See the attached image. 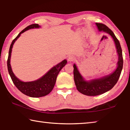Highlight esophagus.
Listing matches in <instances>:
<instances>
[{
	"label": "esophagus",
	"instance_id": "34e87169",
	"mask_svg": "<svg viewBox=\"0 0 130 130\" xmlns=\"http://www.w3.org/2000/svg\"><path fill=\"white\" fill-rule=\"evenodd\" d=\"M75 60V58H74V57H73V56H69L68 57V61H70V62H72V61H73L74 60Z\"/></svg>",
	"mask_w": 130,
	"mask_h": 130
}]
</instances>
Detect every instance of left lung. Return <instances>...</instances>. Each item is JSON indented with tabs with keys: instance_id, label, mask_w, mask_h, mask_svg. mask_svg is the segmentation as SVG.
I'll list each match as a JSON object with an SVG mask.
<instances>
[{
	"instance_id": "8db88e82",
	"label": "left lung",
	"mask_w": 130,
	"mask_h": 130,
	"mask_svg": "<svg viewBox=\"0 0 130 130\" xmlns=\"http://www.w3.org/2000/svg\"><path fill=\"white\" fill-rule=\"evenodd\" d=\"M96 24L99 31H103L108 33L113 38L116 44L117 51L118 54V67L110 75L98 79H94L88 82L83 79L82 75L78 70L76 65L75 64L74 65V79L77 89L79 92L87 96L99 95L111 90L118 82L123 68V60L122 51L119 40L116 38L113 32L105 25L102 23H96Z\"/></svg>"
}]
</instances>
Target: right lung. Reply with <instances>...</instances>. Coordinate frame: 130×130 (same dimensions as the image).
I'll return each mask as SVG.
<instances>
[{"mask_svg":"<svg viewBox=\"0 0 130 130\" xmlns=\"http://www.w3.org/2000/svg\"><path fill=\"white\" fill-rule=\"evenodd\" d=\"M40 26L38 24H31L27 26L19 33V35L13 40L11 43V46L9 47L8 57L7 60L8 70L10 77H11L14 85L18 88V90L21 91L22 93L31 98L42 97V96L48 95V93L51 92L54 87L58 73L67 63V60H63L62 62L53 67L43 77L37 80L32 81V82H22L14 75L12 70L11 64H10V59H11L13 45L17 39V38L20 36L21 33H23L29 29H33V28H38Z\"/></svg>","mask_w":130,"mask_h":130,"instance_id":"obj_1","label":"right lung"}]
</instances>
